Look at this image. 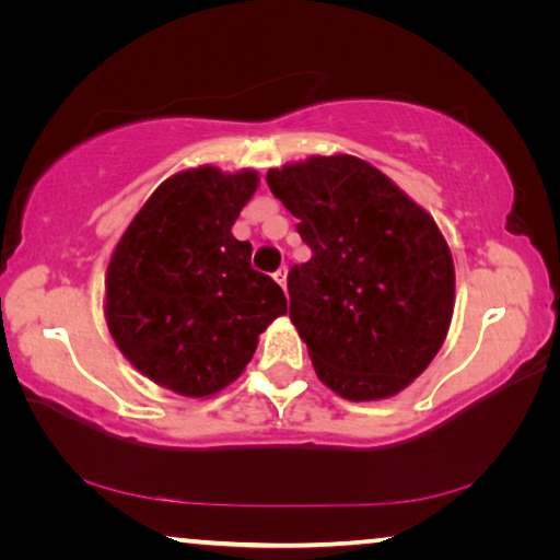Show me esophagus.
<instances>
[{
  "label": "esophagus",
  "instance_id": "1",
  "mask_svg": "<svg viewBox=\"0 0 560 560\" xmlns=\"http://www.w3.org/2000/svg\"><path fill=\"white\" fill-rule=\"evenodd\" d=\"M273 279H277L279 287H281L283 291H287V269H279L277 273H273Z\"/></svg>",
  "mask_w": 560,
  "mask_h": 560
}]
</instances>
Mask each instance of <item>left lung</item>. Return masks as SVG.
<instances>
[{
	"label": "left lung",
	"instance_id": "8db88e82",
	"mask_svg": "<svg viewBox=\"0 0 560 560\" xmlns=\"http://www.w3.org/2000/svg\"><path fill=\"white\" fill-rule=\"evenodd\" d=\"M311 259L289 271V316L320 383L383 400L432 363L454 311V264L432 217L353 155L269 170Z\"/></svg>",
	"mask_w": 560,
	"mask_h": 560
}]
</instances>
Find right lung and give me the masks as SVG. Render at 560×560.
<instances>
[{
    "instance_id": "obj_1",
    "label": "right lung",
    "mask_w": 560,
    "mask_h": 560,
    "mask_svg": "<svg viewBox=\"0 0 560 560\" xmlns=\"http://www.w3.org/2000/svg\"><path fill=\"white\" fill-rule=\"evenodd\" d=\"M259 185L254 170L202 165L167 177L113 252L106 320L150 381L207 397L242 375L259 334L287 314L277 281L252 269L232 224Z\"/></svg>"
}]
</instances>
